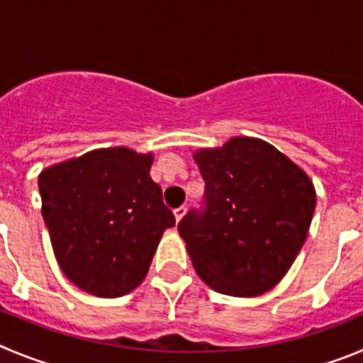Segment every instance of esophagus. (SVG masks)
Segmentation results:
<instances>
[{"mask_svg":"<svg viewBox=\"0 0 363 363\" xmlns=\"http://www.w3.org/2000/svg\"><path fill=\"white\" fill-rule=\"evenodd\" d=\"M174 215H175V220L181 222V218L186 215V206H181V208H177V210L174 211Z\"/></svg>","mask_w":363,"mask_h":363,"instance_id":"34e87169","label":"esophagus"}]
</instances>
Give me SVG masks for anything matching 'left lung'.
<instances>
[{
    "instance_id": "1",
    "label": "left lung",
    "mask_w": 363,
    "mask_h": 363,
    "mask_svg": "<svg viewBox=\"0 0 363 363\" xmlns=\"http://www.w3.org/2000/svg\"><path fill=\"white\" fill-rule=\"evenodd\" d=\"M204 208L179 222L197 275L230 296H257L282 280L302 250L316 204L302 168L269 143L233 137L194 155Z\"/></svg>"
}]
</instances>
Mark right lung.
Segmentation results:
<instances>
[{
	"label": "right lung",
	"instance_id": "right-lung-1",
	"mask_svg": "<svg viewBox=\"0 0 363 363\" xmlns=\"http://www.w3.org/2000/svg\"><path fill=\"white\" fill-rule=\"evenodd\" d=\"M153 155L125 146L88 152L39 174L41 213L61 271L90 295L113 298L145 280L175 226L150 177Z\"/></svg>",
	"mask_w": 363,
	"mask_h": 363
}]
</instances>
